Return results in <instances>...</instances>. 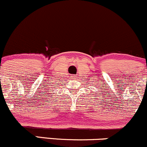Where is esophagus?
<instances>
[{"mask_svg": "<svg viewBox=\"0 0 147 147\" xmlns=\"http://www.w3.org/2000/svg\"><path fill=\"white\" fill-rule=\"evenodd\" d=\"M70 78H71V79H72V80H75V79H76L77 78H76V76H75V75H72L70 76Z\"/></svg>", "mask_w": 147, "mask_h": 147, "instance_id": "esophagus-1", "label": "esophagus"}]
</instances>
